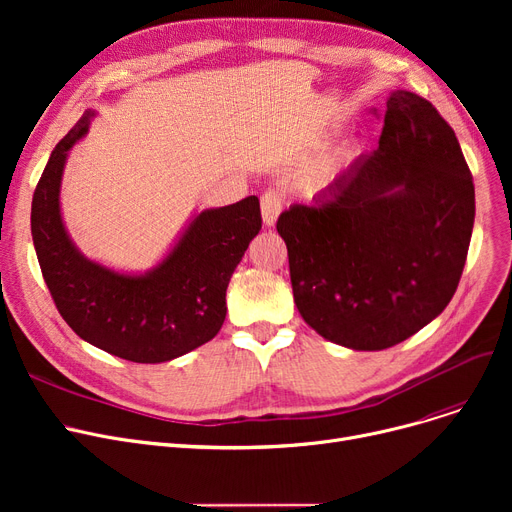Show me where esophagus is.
I'll return each instance as SVG.
<instances>
[{
	"instance_id": "34e87169",
	"label": "esophagus",
	"mask_w": 512,
	"mask_h": 512,
	"mask_svg": "<svg viewBox=\"0 0 512 512\" xmlns=\"http://www.w3.org/2000/svg\"><path fill=\"white\" fill-rule=\"evenodd\" d=\"M284 197L276 188H267V191L261 195V215H263V224L265 226H274L278 213L282 211Z\"/></svg>"
}]
</instances>
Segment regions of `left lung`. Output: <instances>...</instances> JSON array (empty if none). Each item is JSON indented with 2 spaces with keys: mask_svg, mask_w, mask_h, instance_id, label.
Returning a JSON list of instances; mask_svg holds the SVG:
<instances>
[{
  "mask_svg": "<svg viewBox=\"0 0 512 512\" xmlns=\"http://www.w3.org/2000/svg\"><path fill=\"white\" fill-rule=\"evenodd\" d=\"M473 220V178L454 130L427 99L394 91L380 147L313 203L280 213L294 303L319 336L384 351L450 303Z\"/></svg>",
  "mask_w": 512,
  "mask_h": 512,
  "instance_id": "left-lung-1",
  "label": "left lung"
}]
</instances>
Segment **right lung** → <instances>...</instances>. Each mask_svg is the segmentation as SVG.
<instances>
[{
  "label": "right lung",
  "instance_id": "add662e5",
  "mask_svg": "<svg viewBox=\"0 0 512 512\" xmlns=\"http://www.w3.org/2000/svg\"><path fill=\"white\" fill-rule=\"evenodd\" d=\"M83 116L51 151L37 182L31 232L43 280L66 324L89 344L132 363H164L209 342L226 319V288L261 230L259 199L201 211L172 253L147 276H124L80 255L60 215L68 149Z\"/></svg>",
  "mask_w": 512,
  "mask_h": 512
}]
</instances>
